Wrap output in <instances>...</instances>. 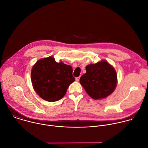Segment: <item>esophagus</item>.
Wrapping results in <instances>:
<instances>
[{"label": "esophagus", "mask_w": 148, "mask_h": 148, "mask_svg": "<svg viewBox=\"0 0 148 148\" xmlns=\"http://www.w3.org/2000/svg\"><path fill=\"white\" fill-rule=\"evenodd\" d=\"M79 79H80V77H76V78H75L76 81H79Z\"/></svg>", "instance_id": "1"}]
</instances>
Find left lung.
Segmentation results:
<instances>
[{"mask_svg":"<svg viewBox=\"0 0 148 148\" xmlns=\"http://www.w3.org/2000/svg\"><path fill=\"white\" fill-rule=\"evenodd\" d=\"M85 68L86 73L81 77L79 82L90 97L103 99L114 92L118 83L117 74L107 61L101 60Z\"/></svg>","mask_w":148,"mask_h":148,"instance_id":"8db88e82","label":"left lung"}]
</instances>
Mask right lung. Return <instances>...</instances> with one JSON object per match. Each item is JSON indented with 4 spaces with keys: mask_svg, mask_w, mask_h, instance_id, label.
<instances>
[{
    "mask_svg": "<svg viewBox=\"0 0 148 148\" xmlns=\"http://www.w3.org/2000/svg\"><path fill=\"white\" fill-rule=\"evenodd\" d=\"M73 69L54 58L49 56L39 59L31 71L33 88L43 100L49 102L58 101L65 95L69 85L75 78Z\"/></svg>",
    "mask_w": 148,
    "mask_h": 148,
    "instance_id": "1",
    "label": "right lung"
}]
</instances>
